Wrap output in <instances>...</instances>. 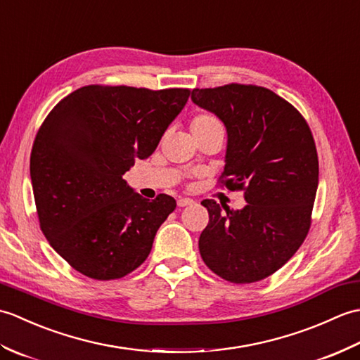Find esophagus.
Wrapping results in <instances>:
<instances>
[{"mask_svg": "<svg viewBox=\"0 0 360 360\" xmlns=\"http://www.w3.org/2000/svg\"><path fill=\"white\" fill-rule=\"evenodd\" d=\"M193 204V200H190V198H179L178 200V205L179 207H186V205Z\"/></svg>", "mask_w": 360, "mask_h": 360, "instance_id": "34e87169", "label": "esophagus"}]
</instances>
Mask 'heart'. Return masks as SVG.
Returning <instances> with one entry per match:
<instances>
[{
	"label": "heart",
	"instance_id": "heart-1",
	"mask_svg": "<svg viewBox=\"0 0 360 360\" xmlns=\"http://www.w3.org/2000/svg\"><path fill=\"white\" fill-rule=\"evenodd\" d=\"M192 134L193 133H207V131H223V125L221 122L212 116V114H198L192 120Z\"/></svg>",
	"mask_w": 360,
	"mask_h": 360
}]
</instances>
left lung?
Segmentation results:
<instances>
[{
    "label": "left lung",
    "mask_w": 360,
    "mask_h": 360,
    "mask_svg": "<svg viewBox=\"0 0 360 360\" xmlns=\"http://www.w3.org/2000/svg\"><path fill=\"white\" fill-rule=\"evenodd\" d=\"M192 101L224 124L223 182L244 190L246 200L240 210L201 202L209 210L201 257L227 281H259L278 271L308 235L319 186L311 129L292 105L263 86L196 88Z\"/></svg>",
    "instance_id": "1"
}]
</instances>
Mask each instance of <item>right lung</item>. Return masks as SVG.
<instances>
[{"label":"right lung","instance_id":"obj_1","mask_svg":"<svg viewBox=\"0 0 360 360\" xmlns=\"http://www.w3.org/2000/svg\"><path fill=\"white\" fill-rule=\"evenodd\" d=\"M190 91L83 86L60 101L38 129L30 179L40 227L75 271L114 280L148 257L174 210L168 195L145 200L124 174L156 150Z\"/></svg>","mask_w":360,"mask_h":360}]
</instances>
